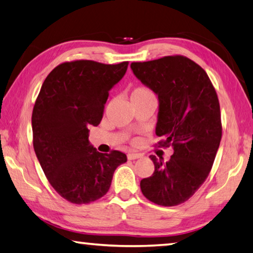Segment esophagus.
<instances>
[{
  "mask_svg": "<svg viewBox=\"0 0 253 253\" xmlns=\"http://www.w3.org/2000/svg\"><path fill=\"white\" fill-rule=\"evenodd\" d=\"M127 157H128V160L134 161V160H137V158L142 157V155H140V154H137V153H129L127 155Z\"/></svg>",
  "mask_w": 253,
  "mask_h": 253,
  "instance_id": "1",
  "label": "esophagus"
}]
</instances>
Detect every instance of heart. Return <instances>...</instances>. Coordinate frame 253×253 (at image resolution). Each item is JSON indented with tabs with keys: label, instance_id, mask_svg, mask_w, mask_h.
Masks as SVG:
<instances>
[{
	"label": "heart",
	"instance_id": "heart-1",
	"mask_svg": "<svg viewBox=\"0 0 253 253\" xmlns=\"http://www.w3.org/2000/svg\"><path fill=\"white\" fill-rule=\"evenodd\" d=\"M146 97H153V93L151 90L145 87H137L132 90L130 95V99H135V98H146Z\"/></svg>",
	"mask_w": 253,
	"mask_h": 253
}]
</instances>
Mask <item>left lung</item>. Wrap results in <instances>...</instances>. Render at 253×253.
I'll list each match as a JSON object with an SVG mask.
<instances>
[{
    "instance_id": "8db88e82",
    "label": "left lung",
    "mask_w": 253,
    "mask_h": 253,
    "mask_svg": "<svg viewBox=\"0 0 253 253\" xmlns=\"http://www.w3.org/2000/svg\"><path fill=\"white\" fill-rule=\"evenodd\" d=\"M140 83L156 93V135L162 147L172 146L169 162L151 155L152 176L140 181L146 199L162 207L185 202L207 179L219 149L222 126L220 104L202 68L182 55L132 62Z\"/></svg>"
}]
</instances>
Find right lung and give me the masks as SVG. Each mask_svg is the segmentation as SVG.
<instances>
[{
  "label": "right lung",
  "instance_id": "right-lung-1",
  "mask_svg": "<svg viewBox=\"0 0 253 253\" xmlns=\"http://www.w3.org/2000/svg\"><path fill=\"white\" fill-rule=\"evenodd\" d=\"M128 62L104 65L77 60L55 67L42 84L32 113L33 147L58 193L75 204L93 202L108 192L125 154H102L89 142L109 90L125 76Z\"/></svg>",
  "mask_w": 253,
  "mask_h": 253
}]
</instances>
